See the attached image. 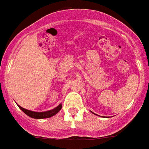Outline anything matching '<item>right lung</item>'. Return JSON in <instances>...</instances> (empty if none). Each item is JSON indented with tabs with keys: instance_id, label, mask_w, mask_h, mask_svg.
I'll list each match as a JSON object with an SVG mask.
<instances>
[{
	"instance_id": "1",
	"label": "right lung",
	"mask_w": 149,
	"mask_h": 149,
	"mask_svg": "<svg viewBox=\"0 0 149 149\" xmlns=\"http://www.w3.org/2000/svg\"><path fill=\"white\" fill-rule=\"evenodd\" d=\"M19 107L20 108L24 113H25L27 116H30L32 118L35 119H43V118H49L51 116H52L54 115H56L58 111H61L62 106L61 104H60L58 107H56V108H54L52 110H50V111H44V112H35V111H29V110H26L23 107H21L20 106H19Z\"/></svg>"
}]
</instances>
